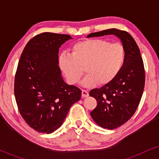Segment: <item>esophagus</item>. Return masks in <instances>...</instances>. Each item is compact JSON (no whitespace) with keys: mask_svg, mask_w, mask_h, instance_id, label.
I'll use <instances>...</instances> for the list:
<instances>
[{"mask_svg":"<svg viewBox=\"0 0 159 159\" xmlns=\"http://www.w3.org/2000/svg\"><path fill=\"white\" fill-rule=\"evenodd\" d=\"M81 96H82V97H83V98L87 97V96H89L88 92H87V91L85 90H82V91H81Z\"/></svg>","mask_w":159,"mask_h":159,"instance_id":"1","label":"esophagus"}]
</instances>
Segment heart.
Masks as SVG:
<instances>
[{"mask_svg":"<svg viewBox=\"0 0 159 159\" xmlns=\"http://www.w3.org/2000/svg\"><path fill=\"white\" fill-rule=\"evenodd\" d=\"M125 57V48L120 43H111L105 39H88L72 45L71 54H62L58 63L71 84L79 81L85 68L87 75L81 85L90 87L112 81L123 67Z\"/></svg>","mask_w":159,"mask_h":159,"instance_id":"obj_1","label":"heart"}]
</instances>
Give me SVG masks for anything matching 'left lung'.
Wrapping results in <instances>:
<instances>
[{"mask_svg": "<svg viewBox=\"0 0 159 159\" xmlns=\"http://www.w3.org/2000/svg\"><path fill=\"white\" fill-rule=\"evenodd\" d=\"M114 35L125 48V61L112 81L90 92L97 101L90 116L99 126L114 129L130 119L134 114L143 94L145 72L140 49L129 33L112 28L92 33L87 38Z\"/></svg>", "mask_w": 159, "mask_h": 159, "instance_id": "left-lung-1", "label": "left lung"}]
</instances>
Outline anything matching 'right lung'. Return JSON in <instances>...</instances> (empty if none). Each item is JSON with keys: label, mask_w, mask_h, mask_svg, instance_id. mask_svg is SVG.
<instances>
[{"label": "right lung", "mask_w": 159, "mask_h": 159, "mask_svg": "<svg viewBox=\"0 0 159 159\" xmlns=\"http://www.w3.org/2000/svg\"><path fill=\"white\" fill-rule=\"evenodd\" d=\"M72 39L66 34L43 33L24 48L15 77L16 101L25 121L38 132H54L69 108L79 101L81 90L69 85L58 63L59 48Z\"/></svg>", "instance_id": "obj_1"}]
</instances>
